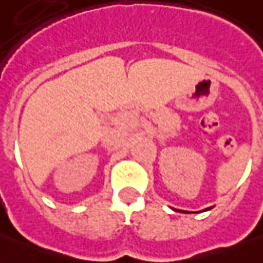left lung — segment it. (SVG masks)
Here are the masks:
<instances>
[{"instance_id": "obj_1", "label": "left lung", "mask_w": 263, "mask_h": 263, "mask_svg": "<svg viewBox=\"0 0 263 263\" xmlns=\"http://www.w3.org/2000/svg\"><path fill=\"white\" fill-rule=\"evenodd\" d=\"M211 209V207H209V209H205V211H207V210H210ZM183 213H186V211H183Z\"/></svg>"}]
</instances>
